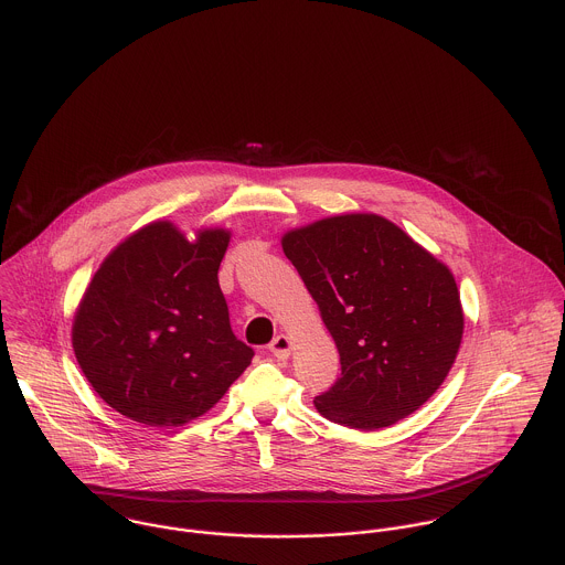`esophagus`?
I'll list each match as a JSON object with an SVG mask.
<instances>
[{
  "label": "esophagus",
  "mask_w": 565,
  "mask_h": 565,
  "mask_svg": "<svg viewBox=\"0 0 565 565\" xmlns=\"http://www.w3.org/2000/svg\"><path fill=\"white\" fill-rule=\"evenodd\" d=\"M268 350H270L277 359H288V356H290V350H292V341H290V337L279 334V337L273 339V343L268 345Z\"/></svg>",
  "instance_id": "1"
}]
</instances>
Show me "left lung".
I'll use <instances>...</instances> for the list:
<instances>
[{
    "label": "left lung",
    "instance_id": "8db88e82",
    "mask_svg": "<svg viewBox=\"0 0 565 565\" xmlns=\"http://www.w3.org/2000/svg\"><path fill=\"white\" fill-rule=\"evenodd\" d=\"M341 356L315 398L339 425L374 431L420 409L456 363L465 310L451 268L392 220L341 213L281 235Z\"/></svg>",
    "mask_w": 565,
    "mask_h": 565
}]
</instances>
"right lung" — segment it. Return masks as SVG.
<instances>
[{"label": "right lung", "mask_w": 565, "mask_h": 565, "mask_svg": "<svg viewBox=\"0 0 565 565\" xmlns=\"http://www.w3.org/2000/svg\"><path fill=\"white\" fill-rule=\"evenodd\" d=\"M231 231L171 220L127 235L100 262L74 319L72 348L94 392L149 427L204 416L250 365L235 339L217 270Z\"/></svg>", "instance_id": "add662e5"}]
</instances>
